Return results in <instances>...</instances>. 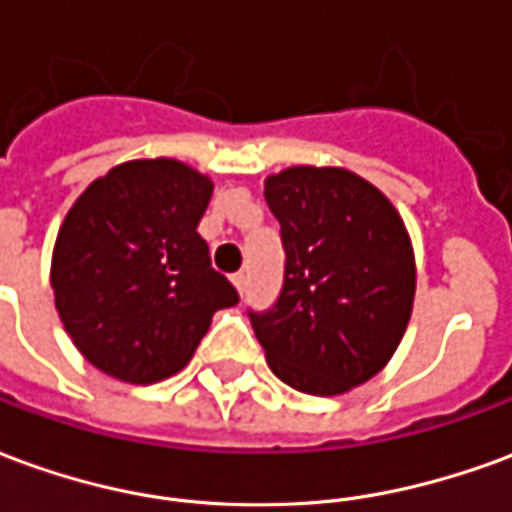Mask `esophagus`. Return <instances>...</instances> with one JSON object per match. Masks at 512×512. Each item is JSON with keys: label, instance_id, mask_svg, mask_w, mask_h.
Returning a JSON list of instances; mask_svg holds the SVG:
<instances>
[{"label": "esophagus", "instance_id": "esophagus-1", "mask_svg": "<svg viewBox=\"0 0 512 512\" xmlns=\"http://www.w3.org/2000/svg\"><path fill=\"white\" fill-rule=\"evenodd\" d=\"M246 282H249V277H246V271H238V274H233V285H235V288H238V293H244Z\"/></svg>", "mask_w": 512, "mask_h": 512}]
</instances>
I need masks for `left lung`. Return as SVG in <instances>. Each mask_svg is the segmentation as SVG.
Segmentation results:
<instances>
[{
  "label": "left lung",
  "instance_id": "left-lung-1",
  "mask_svg": "<svg viewBox=\"0 0 512 512\" xmlns=\"http://www.w3.org/2000/svg\"><path fill=\"white\" fill-rule=\"evenodd\" d=\"M285 274L249 310L268 367L307 395H343L395 354L414 301V252L392 202L348 169L290 167L266 180Z\"/></svg>",
  "mask_w": 512,
  "mask_h": 512
}]
</instances>
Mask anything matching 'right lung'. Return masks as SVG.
<instances>
[{"mask_svg": "<svg viewBox=\"0 0 512 512\" xmlns=\"http://www.w3.org/2000/svg\"><path fill=\"white\" fill-rule=\"evenodd\" d=\"M213 183L172 158L128 161L87 186L57 235L54 304L84 359L128 384L186 367L238 290L197 233Z\"/></svg>", "mask_w": 512, "mask_h": 512, "instance_id": "right-lung-1", "label": "right lung"}]
</instances>
